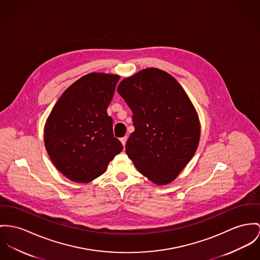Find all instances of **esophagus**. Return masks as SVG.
Listing matches in <instances>:
<instances>
[{
  "instance_id": "obj_1",
  "label": "esophagus",
  "mask_w": 260,
  "mask_h": 260,
  "mask_svg": "<svg viewBox=\"0 0 260 260\" xmlns=\"http://www.w3.org/2000/svg\"><path fill=\"white\" fill-rule=\"evenodd\" d=\"M126 140H127V138H126V137H123V138H121V139H120V142L122 143L123 147H124V145H125V142H126Z\"/></svg>"
}]
</instances>
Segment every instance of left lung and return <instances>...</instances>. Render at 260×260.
Wrapping results in <instances>:
<instances>
[{"label":"left lung","instance_id":"1","mask_svg":"<svg viewBox=\"0 0 260 260\" xmlns=\"http://www.w3.org/2000/svg\"><path fill=\"white\" fill-rule=\"evenodd\" d=\"M118 93L134 114L127 156L154 184L171 183L198 148L201 126L195 107L177 80L158 68L121 80Z\"/></svg>","mask_w":260,"mask_h":260}]
</instances>
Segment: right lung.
<instances>
[{
  "label": "right lung",
  "instance_id": "1",
  "mask_svg": "<svg viewBox=\"0 0 260 260\" xmlns=\"http://www.w3.org/2000/svg\"><path fill=\"white\" fill-rule=\"evenodd\" d=\"M119 75L89 73L69 86L44 125L45 149L65 177L88 183L101 176L122 150L107 109Z\"/></svg>",
  "mask_w": 260,
  "mask_h": 260
}]
</instances>
